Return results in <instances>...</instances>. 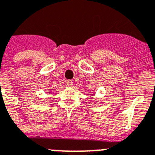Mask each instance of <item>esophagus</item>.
<instances>
[{"label":"esophagus","mask_w":155,"mask_h":155,"mask_svg":"<svg viewBox=\"0 0 155 155\" xmlns=\"http://www.w3.org/2000/svg\"><path fill=\"white\" fill-rule=\"evenodd\" d=\"M73 84H74V81H72V80H68V81H66V85H67L68 86H72Z\"/></svg>","instance_id":"1"}]
</instances>
